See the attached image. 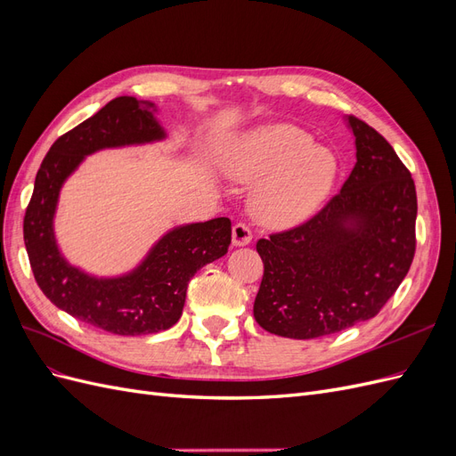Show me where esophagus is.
<instances>
[{
	"instance_id": "esophagus-1",
	"label": "esophagus",
	"mask_w": 456,
	"mask_h": 456,
	"mask_svg": "<svg viewBox=\"0 0 456 456\" xmlns=\"http://www.w3.org/2000/svg\"><path fill=\"white\" fill-rule=\"evenodd\" d=\"M253 240V233H251V228L243 224V223H238L236 226L232 228V243L236 247H245L249 245Z\"/></svg>"
}]
</instances>
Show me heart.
I'll list each match as a JSON object with an SVG mask.
<instances>
[{
	"mask_svg": "<svg viewBox=\"0 0 456 456\" xmlns=\"http://www.w3.org/2000/svg\"><path fill=\"white\" fill-rule=\"evenodd\" d=\"M238 183H258L253 191L255 216L272 228L298 226L320 209L333 190L338 159L333 150L314 144L295 126H262L243 133L220 159Z\"/></svg>",
	"mask_w": 456,
	"mask_h": 456,
	"instance_id": "heart-1",
	"label": "heart"
}]
</instances>
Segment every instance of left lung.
Returning a JSON list of instances; mask_svg holds the SVG:
<instances>
[{
    "label": "left lung",
    "instance_id": "obj_1",
    "mask_svg": "<svg viewBox=\"0 0 456 456\" xmlns=\"http://www.w3.org/2000/svg\"><path fill=\"white\" fill-rule=\"evenodd\" d=\"M355 165L342 190L306 224L258 240L265 262L253 314L285 338H317L375 317L415 256L417 190L380 133L344 118Z\"/></svg>",
    "mask_w": 456,
    "mask_h": 456
}]
</instances>
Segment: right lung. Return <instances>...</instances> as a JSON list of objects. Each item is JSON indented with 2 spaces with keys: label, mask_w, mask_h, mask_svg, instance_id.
I'll use <instances>...</instances> for the list:
<instances>
[{
  "label": "right lung",
  "mask_w": 456,
  "mask_h": 456,
  "mask_svg": "<svg viewBox=\"0 0 456 456\" xmlns=\"http://www.w3.org/2000/svg\"><path fill=\"white\" fill-rule=\"evenodd\" d=\"M165 139L167 131L154 102L118 96L51 146L24 215V245L41 291L76 320L114 335H150L173 327L183 315L190 280L230 247L232 223L218 216L165 232L139 265L119 275H93L61 253L54 213L68 176L94 151Z\"/></svg>",
  "instance_id": "right-lung-1"
}]
</instances>
